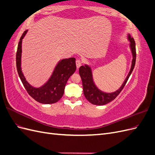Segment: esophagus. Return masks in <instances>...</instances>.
<instances>
[{"mask_svg": "<svg viewBox=\"0 0 155 155\" xmlns=\"http://www.w3.org/2000/svg\"><path fill=\"white\" fill-rule=\"evenodd\" d=\"M76 67H77V68L78 69L79 67H80L81 66L82 62H81V61L79 60V59H78V60H76Z\"/></svg>", "mask_w": 155, "mask_h": 155, "instance_id": "34e87169", "label": "esophagus"}]
</instances>
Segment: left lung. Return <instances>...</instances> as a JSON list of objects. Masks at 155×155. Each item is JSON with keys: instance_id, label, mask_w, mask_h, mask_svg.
Wrapping results in <instances>:
<instances>
[{"instance_id": "8db88e82", "label": "left lung", "mask_w": 155, "mask_h": 155, "mask_svg": "<svg viewBox=\"0 0 155 155\" xmlns=\"http://www.w3.org/2000/svg\"><path fill=\"white\" fill-rule=\"evenodd\" d=\"M127 40L129 41V48L132 53L133 59L129 72L127 76L122 85L118 90L112 92H106L102 91L98 88L94 81L92 68L90 65L85 64L80 67L79 69V75L82 79L83 93L86 99L92 104L96 105H104L114 100L125 87V84L130 77L135 66L136 63V46L133 37L130 34H127Z\"/></svg>"}]
</instances>
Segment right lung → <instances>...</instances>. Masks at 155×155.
I'll use <instances>...</instances> for the list:
<instances>
[{
	"label": "right lung",
	"instance_id": "obj_1",
	"mask_svg": "<svg viewBox=\"0 0 155 155\" xmlns=\"http://www.w3.org/2000/svg\"><path fill=\"white\" fill-rule=\"evenodd\" d=\"M28 30H26L18 42L16 55V64L18 76L26 91L35 100L41 104H51L58 102L62 97L65 85L69 78L76 70V58L60 59L53 70L50 78L43 85L35 87L30 84L22 71V43Z\"/></svg>",
	"mask_w": 155,
	"mask_h": 155
}]
</instances>
